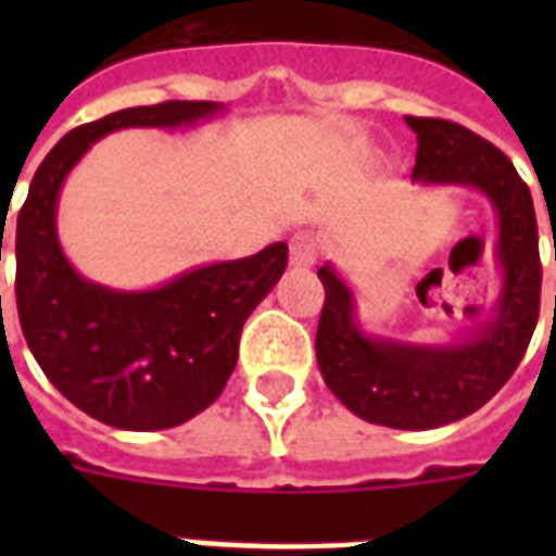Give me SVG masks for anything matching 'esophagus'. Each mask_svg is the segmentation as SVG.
<instances>
[{
    "mask_svg": "<svg viewBox=\"0 0 556 556\" xmlns=\"http://www.w3.org/2000/svg\"><path fill=\"white\" fill-rule=\"evenodd\" d=\"M314 262H317V239L312 233H296L291 239V265L312 268Z\"/></svg>",
    "mask_w": 556,
    "mask_h": 556,
    "instance_id": "1",
    "label": "esophagus"
}]
</instances>
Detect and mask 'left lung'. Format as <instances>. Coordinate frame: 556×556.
<instances>
[{"mask_svg": "<svg viewBox=\"0 0 556 556\" xmlns=\"http://www.w3.org/2000/svg\"><path fill=\"white\" fill-rule=\"evenodd\" d=\"M406 126L418 141L415 181L476 187L496 207L502 268L496 312L453 346L369 338L355 320L349 286L331 265H323L317 277L326 303L314 346L326 387L357 418L395 430H432L476 413L517 371L540 317L543 265L531 190L508 155L453 121L409 115Z\"/></svg>", "mask_w": 556, "mask_h": 556, "instance_id": "obj_1", "label": "left lung"}]
</instances>
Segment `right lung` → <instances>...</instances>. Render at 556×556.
Listing matches in <instances>:
<instances>
[{
	"instance_id": "1",
	"label": "right lung",
	"mask_w": 556,
	"mask_h": 556,
	"mask_svg": "<svg viewBox=\"0 0 556 556\" xmlns=\"http://www.w3.org/2000/svg\"><path fill=\"white\" fill-rule=\"evenodd\" d=\"M216 112L210 100H167L77 126L39 164L16 216V312L30 355L77 409L117 430L178 427L222 395L244 320L282 277L288 244L187 270L152 291H112L65 260L56 195L103 135L190 126Z\"/></svg>"
}]
</instances>
